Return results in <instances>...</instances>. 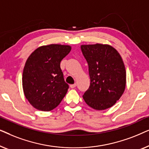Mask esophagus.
<instances>
[{"mask_svg":"<svg viewBox=\"0 0 149 149\" xmlns=\"http://www.w3.org/2000/svg\"><path fill=\"white\" fill-rule=\"evenodd\" d=\"M77 87L76 83H74V84H72V85H70V88H74V87Z\"/></svg>","mask_w":149,"mask_h":149,"instance_id":"34e87169","label":"esophagus"}]
</instances>
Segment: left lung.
Here are the masks:
<instances>
[{
  "instance_id": "left-lung-1",
  "label": "left lung",
  "mask_w": 149,
  "mask_h": 149,
  "mask_svg": "<svg viewBox=\"0 0 149 149\" xmlns=\"http://www.w3.org/2000/svg\"><path fill=\"white\" fill-rule=\"evenodd\" d=\"M81 49L88 64L90 77V85L83 99L93 109L111 108L125 88L126 71L121 56L109 45H84Z\"/></svg>"
}]
</instances>
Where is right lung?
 I'll return each mask as SVG.
<instances>
[{
	"label": "right lung",
	"mask_w": 149,
	"mask_h": 149,
	"mask_svg": "<svg viewBox=\"0 0 149 149\" xmlns=\"http://www.w3.org/2000/svg\"><path fill=\"white\" fill-rule=\"evenodd\" d=\"M71 50L68 45L52 44L36 49L26 61L22 85L26 99L35 109L52 111L60 104L69 88L60 62Z\"/></svg>",
	"instance_id": "right-lung-1"
}]
</instances>
